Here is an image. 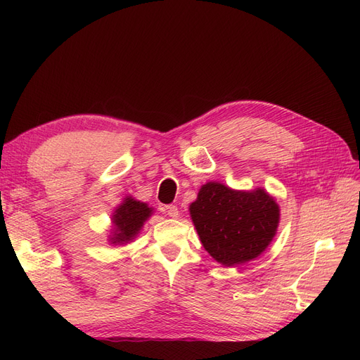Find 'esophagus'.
<instances>
[{"label": "esophagus", "instance_id": "esophagus-1", "mask_svg": "<svg viewBox=\"0 0 360 360\" xmlns=\"http://www.w3.org/2000/svg\"><path fill=\"white\" fill-rule=\"evenodd\" d=\"M165 212L169 217H179V209L177 205H167L165 207Z\"/></svg>", "mask_w": 360, "mask_h": 360}]
</instances>
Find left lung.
Masks as SVG:
<instances>
[{
  "mask_svg": "<svg viewBox=\"0 0 360 360\" xmlns=\"http://www.w3.org/2000/svg\"><path fill=\"white\" fill-rule=\"evenodd\" d=\"M189 212L204 249L226 267L263 254L279 225V205L261 188L234 191L209 181Z\"/></svg>",
  "mask_w": 360,
  "mask_h": 360,
  "instance_id": "1",
  "label": "left lung"
}]
</instances>
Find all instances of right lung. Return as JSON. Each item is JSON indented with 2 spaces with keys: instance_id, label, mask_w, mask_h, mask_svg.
Wrapping results in <instances>:
<instances>
[{
  "instance_id": "add662e5",
  "label": "right lung",
  "mask_w": 360,
  "mask_h": 360,
  "mask_svg": "<svg viewBox=\"0 0 360 360\" xmlns=\"http://www.w3.org/2000/svg\"><path fill=\"white\" fill-rule=\"evenodd\" d=\"M151 213H153V209L146 202L136 201L132 197H126L112 214L114 230L110 242L112 245H124L132 242Z\"/></svg>"
}]
</instances>
